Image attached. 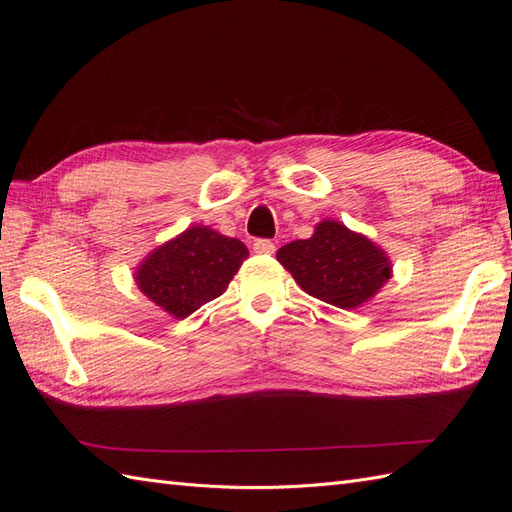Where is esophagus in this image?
Returning a JSON list of instances; mask_svg holds the SVG:
<instances>
[{
	"label": "esophagus",
	"mask_w": 512,
	"mask_h": 512,
	"mask_svg": "<svg viewBox=\"0 0 512 512\" xmlns=\"http://www.w3.org/2000/svg\"><path fill=\"white\" fill-rule=\"evenodd\" d=\"M253 251H255L257 255H272V253H275V242H270V240H255Z\"/></svg>",
	"instance_id": "obj_1"
}]
</instances>
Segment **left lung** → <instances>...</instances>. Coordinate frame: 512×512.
I'll return each mask as SVG.
<instances>
[{"label": "left lung", "mask_w": 512, "mask_h": 512, "mask_svg": "<svg viewBox=\"0 0 512 512\" xmlns=\"http://www.w3.org/2000/svg\"><path fill=\"white\" fill-rule=\"evenodd\" d=\"M277 259L307 294L340 310L371 301L392 277L384 248L336 220L318 222L312 237L281 246Z\"/></svg>", "instance_id": "obj_1"}]
</instances>
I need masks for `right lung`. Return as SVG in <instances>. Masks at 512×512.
I'll return each mask as SVG.
<instances>
[{
	"instance_id": "right-lung-1",
	"label": "right lung",
	"mask_w": 512,
	"mask_h": 512,
	"mask_svg": "<svg viewBox=\"0 0 512 512\" xmlns=\"http://www.w3.org/2000/svg\"><path fill=\"white\" fill-rule=\"evenodd\" d=\"M246 257L240 240L198 224L154 248L137 266L135 281L161 310L187 318L229 288Z\"/></svg>"
}]
</instances>
